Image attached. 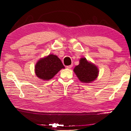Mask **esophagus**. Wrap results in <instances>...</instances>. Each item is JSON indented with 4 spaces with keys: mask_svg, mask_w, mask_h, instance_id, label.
Returning a JSON list of instances; mask_svg holds the SVG:
<instances>
[{
    "mask_svg": "<svg viewBox=\"0 0 131 131\" xmlns=\"http://www.w3.org/2000/svg\"><path fill=\"white\" fill-rule=\"evenodd\" d=\"M72 66H73V65H69V66H66V68H67L68 69H70V68H72Z\"/></svg>",
    "mask_w": 131,
    "mask_h": 131,
    "instance_id": "esophagus-1",
    "label": "esophagus"
}]
</instances>
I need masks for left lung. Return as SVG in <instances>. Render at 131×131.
<instances>
[{
  "instance_id": "obj_1",
  "label": "left lung",
  "mask_w": 131,
  "mask_h": 131,
  "mask_svg": "<svg viewBox=\"0 0 131 131\" xmlns=\"http://www.w3.org/2000/svg\"><path fill=\"white\" fill-rule=\"evenodd\" d=\"M78 79L83 83H90L95 80L99 74V70L93 64L88 62L85 58L80 60V63L74 69Z\"/></svg>"
}]
</instances>
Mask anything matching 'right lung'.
I'll list each match as a JSON object with an SVG mask.
<instances>
[{
  "label": "right lung",
  "mask_w": 131,
  "mask_h": 131,
  "mask_svg": "<svg viewBox=\"0 0 131 131\" xmlns=\"http://www.w3.org/2000/svg\"><path fill=\"white\" fill-rule=\"evenodd\" d=\"M65 68L61 60L57 56L49 54L39 60L35 67L37 76L42 80L51 79L61 69Z\"/></svg>",
  "instance_id": "obj_1"
}]
</instances>
